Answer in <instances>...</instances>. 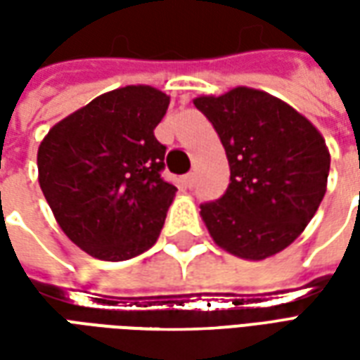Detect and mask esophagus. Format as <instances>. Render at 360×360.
I'll use <instances>...</instances> for the list:
<instances>
[{
	"instance_id": "obj_1",
	"label": "esophagus",
	"mask_w": 360,
	"mask_h": 360,
	"mask_svg": "<svg viewBox=\"0 0 360 360\" xmlns=\"http://www.w3.org/2000/svg\"><path fill=\"white\" fill-rule=\"evenodd\" d=\"M193 183H195V173H188V175H185V185H187L188 188L193 187Z\"/></svg>"
}]
</instances>
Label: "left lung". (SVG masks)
Here are the masks:
<instances>
[{
    "label": "left lung",
    "instance_id": "8db88e82",
    "mask_svg": "<svg viewBox=\"0 0 360 360\" xmlns=\"http://www.w3.org/2000/svg\"><path fill=\"white\" fill-rule=\"evenodd\" d=\"M219 134L229 187L200 218L219 249L264 260L287 249L316 214L328 187L330 150L302 113L264 90L235 86L196 96Z\"/></svg>",
    "mask_w": 360,
    "mask_h": 360
}]
</instances>
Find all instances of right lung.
<instances>
[{"label":"right lung","mask_w":360,"mask_h":360,"mask_svg":"<svg viewBox=\"0 0 360 360\" xmlns=\"http://www.w3.org/2000/svg\"><path fill=\"white\" fill-rule=\"evenodd\" d=\"M169 96L148 84L100 94L51 127L38 146V183L63 233L108 262L139 257L160 237L177 188L160 177L154 129Z\"/></svg>","instance_id":"1"}]
</instances>
